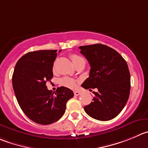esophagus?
I'll return each mask as SVG.
<instances>
[{
    "mask_svg": "<svg viewBox=\"0 0 148 148\" xmlns=\"http://www.w3.org/2000/svg\"><path fill=\"white\" fill-rule=\"evenodd\" d=\"M74 95H75V96H79V95L81 94V92H80V91H74Z\"/></svg>",
    "mask_w": 148,
    "mask_h": 148,
    "instance_id": "1",
    "label": "esophagus"
}]
</instances>
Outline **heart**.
<instances>
[{
	"mask_svg": "<svg viewBox=\"0 0 148 148\" xmlns=\"http://www.w3.org/2000/svg\"><path fill=\"white\" fill-rule=\"evenodd\" d=\"M71 59L74 64L78 63L79 61H81V60H85L82 57H80L79 55H77V54H72V55H71ZM60 83L63 86L67 87V88H75L77 85V80H75L74 79L70 78V77H63L60 80Z\"/></svg>",
	"mask_w": 148,
	"mask_h": 148,
	"instance_id": "obj_1",
	"label": "heart"
}]
</instances>
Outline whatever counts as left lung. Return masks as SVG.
Here are the masks:
<instances>
[{
    "mask_svg": "<svg viewBox=\"0 0 148 148\" xmlns=\"http://www.w3.org/2000/svg\"><path fill=\"white\" fill-rule=\"evenodd\" d=\"M90 66V76L82 83L85 89L97 88L93 101L84 107L91 118L101 121L113 119L127 103L131 77L123 58L112 48L101 44L79 47Z\"/></svg>",
    "mask_w": 148,
    "mask_h": 148,
    "instance_id": "8db88e82",
    "label": "left lung"
}]
</instances>
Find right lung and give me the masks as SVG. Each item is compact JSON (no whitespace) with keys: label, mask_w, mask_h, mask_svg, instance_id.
I'll list each match as a JSON object with an SVG mask.
<instances>
[{"label":"right lung","mask_w":148,"mask_h":148,"mask_svg":"<svg viewBox=\"0 0 148 148\" xmlns=\"http://www.w3.org/2000/svg\"><path fill=\"white\" fill-rule=\"evenodd\" d=\"M56 57V49L28 52L19 59L12 76L20 108L27 118L41 125L58 121L66 111L67 101L74 96L73 91L66 87L58 88L54 94L46 86L53 77Z\"/></svg>","instance_id":"1"}]
</instances>
